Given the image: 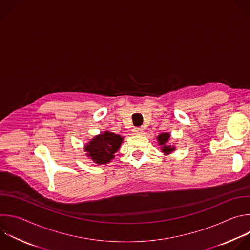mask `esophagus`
<instances>
[{"label":"esophagus","mask_w":250,"mask_h":250,"mask_svg":"<svg viewBox=\"0 0 250 250\" xmlns=\"http://www.w3.org/2000/svg\"><path fill=\"white\" fill-rule=\"evenodd\" d=\"M143 127H135V128H133V133L134 134H142L143 133Z\"/></svg>","instance_id":"obj_1"}]
</instances>
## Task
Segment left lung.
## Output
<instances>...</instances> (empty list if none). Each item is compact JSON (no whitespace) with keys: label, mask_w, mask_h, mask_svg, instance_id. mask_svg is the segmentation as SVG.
<instances>
[{"label":"left lung","mask_w":250,"mask_h":250,"mask_svg":"<svg viewBox=\"0 0 250 250\" xmlns=\"http://www.w3.org/2000/svg\"><path fill=\"white\" fill-rule=\"evenodd\" d=\"M171 134L170 132H162L157 136V140H158V145H160V149L161 151L164 153V155H169L171 154L173 151L176 150V147L174 145L168 144L169 140H170Z\"/></svg>","instance_id":"left-lung-1"}]
</instances>
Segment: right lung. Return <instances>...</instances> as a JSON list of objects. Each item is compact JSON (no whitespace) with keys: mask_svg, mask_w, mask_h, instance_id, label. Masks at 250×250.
<instances>
[{"mask_svg":"<svg viewBox=\"0 0 250 250\" xmlns=\"http://www.w3.org/2000/svg\"><path fill=\"white\" fill-rule=\"evenodd\" d=\"M123 140L122 135L106 130L85 144V155L97 165H106L115 158V153L121 148Z\"/></svg>","mask_w":250,"mask_h":250,"instance_id":"obj_1","label":"right lung"}]
</instances>
